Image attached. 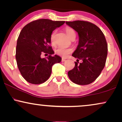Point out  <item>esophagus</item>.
<instances>
[{
  "label": "esophagus",
  "mask_w": 122,
  "mask_h": 122,
  "mask_svg": "<svg viewBox=\"0 0 122 122\" xmlns=\"http://www.w3.org/2000/svg\"><path fill=\"white\" fill-rule=\"evenodd\" d=\"M61 61L62 62H64V61H65V59H64V58H62V60H61Z\"/></svg>",
  "instance_id": "34e87169"
}]
</instances>
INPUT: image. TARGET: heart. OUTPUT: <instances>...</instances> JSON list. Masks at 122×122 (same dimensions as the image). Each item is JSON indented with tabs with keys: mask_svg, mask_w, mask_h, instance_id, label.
Listing matches in <instances>:
<instances>
[{
	"mask_svg": "<svg viewBox=\"0 0 122 122\" xmlns=\"http://www.w3.org/2000/svg\"><path fill=\"white\" fill-rule=\"evenodd\" d=\"M66 34H67V36L69 37V38H71L72 35L75 34V31L72 29L70 27H66L65 29ZM55 32L52 34L51 35V42L52 44H53V38L54 36H55ZM72 51V50L71 48L69 47H58V48H57L56 51H55V53H56V55H57L58 56H60L61 57H66L69 54L71 53Z\"/></svg>",
	"mask_w": 122,
	"mask_h": 122,
	"instance_id": "1",
	"label": "heart"
}]
</instances>
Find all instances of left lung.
<instances>
[{
    "label": "left lung",
    "instance_id": "1",
    "mask_svg": "<svg viewBox=\"0 0 122 122\" xmlns=\"http://www.w3.org/2000/svg\"><path fill=\"white\" fill-rule=\"evenodd\" d=\"M66 24L76 31L79 43L72 56L78 58L75 67L69 71L68 76L72 82L87 85L95 81L105 65L107 44L99 27L85 21H66ZM79 59L82 62L79 63Z\"/></svg>",
    "mask_w": 122,
    "mask_h": 122
}]
</instances>
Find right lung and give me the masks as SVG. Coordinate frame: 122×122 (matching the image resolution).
Segmentation results:
<instances>
[{
  "label": "right lung",
  "mask_w": 122,
  "mask_h": 122,
  "mask_svg": "<svg viewBox=\"0 0 122 122\" xmlns=\"http://www.w3.org/2000/svg\"><path fill=\"white\" fill-rule=\"evenodd\" d=\"M65 21L48 19L35 20L27 24L20 32L17 41L16 59L23 78L29 83L39 84L50 78L52 66L60 63L61 58L54 53L51 44L52 31ZM43 53L50 55L41 58Z\"/></svg>",
  "instance_id": "1"
}]
</instances>
